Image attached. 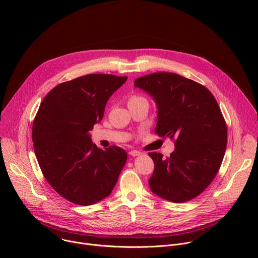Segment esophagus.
Instances as JSON below:
<instances>
[{
	"instance_id": "34e87169",
	"label": "esophagus",
	"mask_w": 258,
	"mask_h": 258,
	"mask_svg": "<svg viewBox=\"0 0 258 258\" xmlns=\"http://www.w3.org/2000/svg\"><path fill=\"white\" fill-rule=\"evenodd\" d=\"M130 155L131 156H138V155H141V152L140 151H137V150H132L130 152Z\"/></svg>"
}]
</instances>
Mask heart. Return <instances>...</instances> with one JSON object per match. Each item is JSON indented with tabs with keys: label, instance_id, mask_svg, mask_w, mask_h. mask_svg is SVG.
I'll return each instance as SVG.
<instances>
[{
	"label": "heart",
	"instance_id": "obj_1",
	"mask_svg": "<svg viewBox=\"0 0 258 258\" xmlns=\"http://www.w3.org/2000/svg\"><path fill=\"white\" fill-rule=\"evenodd\" d=\"M137 102H147V100L142 97V96H138V95H135V96H132L130 98V101H128V104L130 103H137Z\"/></svg>",
	"mask_w": 258,
	"mask_h": 258
}]
</instances>
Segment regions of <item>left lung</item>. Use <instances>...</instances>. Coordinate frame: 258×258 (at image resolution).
Wrapping results in <instances>:
<instances>
[{
	"instance_id": "obj_1",
	"label": "left lung",
	"mask_w": 258,
	"mask_h": 258,
	"mask_svg": "<svg viewBox=\"0 0 258 258\" xmlns=\"http://www.w3.org/2000/svg\"><path fill=\"white\" fill-rule=\"evenodd\" d=\"M135 87L155 100V134L174 139L169 157L149 153L155 165L150 189L174 203L194 199L217 174L227 148V124L215 98L204 86L172 72L141 77Z\"/></svg>"
}]
</instances>
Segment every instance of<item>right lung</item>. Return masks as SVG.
<instances>
[{
  "instance_id": "right-lung-1",
  "label": "right lung",
  "mask_w": 258,
  "mask_h": 258,
  "mask_svg": "<svg viewBox=\"0 0 258 258\" xmlns=\"http://www.w3.org/2000/svg\"><path fill=\"white\" fill-rule=\"evenodd\" d=\"M126 80L112 75L80 77L56 86L40 105L32 125L34 153L50 186L72 203L88 206L109 196L126 162L122 148L100 149L89 133Z\"/></svg>"
}]
</instances>
